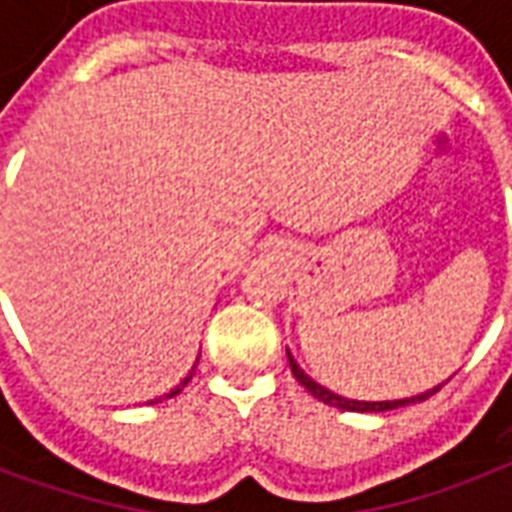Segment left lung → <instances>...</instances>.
Here are the masks:
<instances>
[{"mask_svg": "<svg viewBox=\"0 0 512 512\" xmlns=\"http://www.w3.org/2000/svg\"><path fill=\"white\" fill-rule=\"evenodd\" d=\"M288 362H290V370H293V376H296V381H299L307 392H312L318 400L329 403V406L343 408V411H362V414H365V411H392V408L411 406V403H419V400H428L430 395H436V392L441 389V386H436V389H428V392H422V395L403 397V400H376V403H370V400H348V397H340V395H334V392H329V389L318 384V381H312V378L307 376L296 362H293L290 351H288Z\"/></svg>", "mask_w": 512, "mask_h": 512, "instance_id": "1", "label": "left lung"}]
</instances>
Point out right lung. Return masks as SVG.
Instances as JSON below:
<instances>
[{"mask_svg": "<svg viewBox=\"0 0 512 512\" xmlns=\"http://www.w3.org/2000/svg\"><path fill=\"white\" fill-rule=\"evenodd\" d=\"M197 362H200V359H197ZM194 367H197V365H194ZM194 367H191V373H189V376L183 378V381H180V384L175 386V389H169L167 395H164V397H156V400H150V403H158V400H167V397H175V395H178V392H183V386L189 384V381H191V376H194Z\"/></svg>", "mask_w": 512, "mask_h": 512, "instance_id": "add662e5", "label": "right lung"}]
</instances>
